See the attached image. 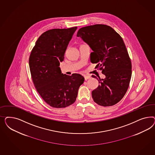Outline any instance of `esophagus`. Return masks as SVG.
<instances>
[{
	"label": "esophagus",
	"instance_id": "esophagus-1",
	"mask_svg": "<svg viewBox=\"0 0 155 155\" xmlns=\"http://www.w3.org/2000/svg\"><path fill=\"white\" fill-rule=\"evenodd\" d=\"M84 80H88V79L90 78V77H91V76L89 75H84Z\"/></svg>",
	"mask_w": 155,
	"mask_h": 155
}]
</instances>
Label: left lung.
<instances>
[{
    "label": "left lung",
    "instance_id": "left-lung-1",
    "mask_svg": "<svg viewBox=\"0 0 155 155\" xmlns=\"http://www.w3.org/2000/svg\"><path fill=\"white\" fill-rule=\"evenodd\" d=\"M80 37L91 48V63L97 64L106 76L98 80L99 85L92 91L94 102L102 106L118 103L127 92L132 74V65L126 45L121 36L111 27L95 24L80 28Z\"/></svg>",
    "mask_w": 155,
    "mask_h": 155
}]
</instances>
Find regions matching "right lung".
<instances>
[{
  "instance_id": "add662e5",
  "label": "right lung",
  "mask_w": 155,
  "mask_h": 155,
  "mask_svg": "<svg viewBox=\"0 0 155 155\" xmlns=\"http://www.w3.org/2000/svg\"><path fill=\"white\" fill-rule=\"evenodd\" d=\"M77 27L53 29L38 38L29 58L33 84L44 101L54 108H64L74 103L83 76L61 73L60 62Z\"/></svg>"
}]
</instances>
